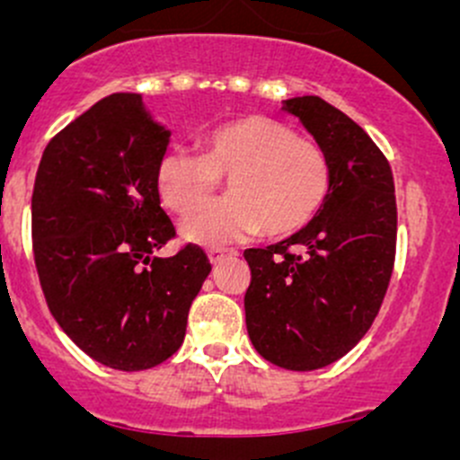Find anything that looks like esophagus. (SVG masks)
Returning a JSON list of instances; mask_svg holds the SVG:
<instances>
[{
	"instance_id": "1",
	"label": "esophagus",
	"mask_w": 460,
	"mask_h": 460,
	"mask_svg": "<svg viewBox=\"0 0 460 460\" xmlns=\"http://www.w3.org/2000/svg\"><path fill=\"white\" fill-rule=\"evenodd\" d=\"M234 249H222V247H213V249H208L207 252V256H208V262L211 264H217L220 262L222 258L225 256H234Z\"/></svg>"
}]
</instances>
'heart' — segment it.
Returning a JSON list of instances; mask_svg holds the SVG:
<instances>
[{"label": "heart", "mask_w": 460, "mask_h": 460, "mask_svg": "<svg viewBox=\"0 0 460 460\" xmlns=\"http://www.w3.org/2000/svg\"><path fill=\"white\" fill-rule=\"evenodd\" d=\"M220 177L230 198L201 208ZM332 169L316 142L278 119L247 115L231 119L202 140V155H162L155 189L173 213L201 208L180 222V235L202 247H222L262 231L280 238L307 225L327 198Z\"/></svg>", "instance_id": "1"}]
</instances>
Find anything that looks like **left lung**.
<instances>
[{"mask_svg": "<svg viewBox=\"0 0 460 460\" xmlns=\"http://www.w3.org/2000/svg\"><path fill=\"white\" fill-rule=\"evenodd\" d=\"M332 169L327 198L300 231L247 249L244 314L262 358L294 372L327 367L354 349L383 305L396 253V196L372 137L318 95L291 97Z\"/></svg>", "mask_w": 460, "mask_h": 460, "instance_id": "1", "label": "left lung"}]
</instances>
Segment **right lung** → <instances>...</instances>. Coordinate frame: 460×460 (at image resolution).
Segmentation results:
<instances>
[{
  "label": "right lung",
  "instance_id": "1",
  "mask_svg": "<svg viewBox=\"0 0 460 460\" xmlns=\"http://www.w3.org/2000/svg\"><path fill=\"white\" fill-rule=\"evenodd\" d=\"M171 131L140 93H113L44 148L32 189V252L50 314L97 363L140 372L180 349L211 264L175 235L155 173Z\"/></svg>",
  "mask_w": 460,
  "mask_h": 460
}]
</instances>
